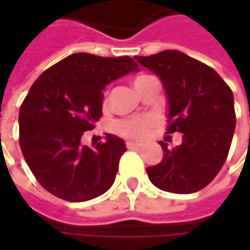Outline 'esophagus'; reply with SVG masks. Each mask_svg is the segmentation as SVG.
<instances>
[{
	"label": "esophagus",
	"instance_id": "esophagus-1",
	"mask_svg": "<svg viewBox=\"0 0 250 250\" xmlns=\"http://www.w3.org/2000/svg\"><path fill=\"white\" fill-rule=\"evenodd\" d=\"M125 145H127L128 149H139V147H142V143H137V142H127Z\"/></svg>",
	"mask_w": 250,
	"mask_h": 250
}]
</instances>
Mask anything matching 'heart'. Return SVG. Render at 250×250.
<instances>
[{
	"instance_id": "b5f03b06",
	"label": "heart",
	"mask_w": 250,
	"mask_h": 250,
	"mask_svg": "<svg viewBox=\"0 0 250 250\" xmlns=\"http://www.w3.org/2000/svg\"><path fill=\"white\" fill-rule=\"evenodd\" d=\"M146 78V75L137 76L134 79V83L139 82L140 79ZM152 125V120L150 119H128V120H122L116 123V131L125 137H131V139H139L143 137L149 127Z\"/></svg>"
}]
</instances>
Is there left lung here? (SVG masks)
Listing matches in <instances>:
<instances>
[{
  "label": "left lung",
  "mask_w": 250,
  "mask_h": 250,
  "mask_svg": "<svg viewBox=\"0 0 250 250\" xmlns=\"http://www.w3.org/2000/svg\"><path fill=\"white\" fill-rule=\"evenodd\" d=\"M162 81L168 100V134L182 133V143L146 169L150 182L174 194H191L219 174L231 145L236 114L233 92L222 76L179 50L134 58Z\"/></svg>",
  "instance_id": "left-lung-1"
}]
</instances>
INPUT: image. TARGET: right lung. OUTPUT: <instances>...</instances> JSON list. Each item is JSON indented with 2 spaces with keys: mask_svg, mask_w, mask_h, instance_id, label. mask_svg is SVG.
I'll return each mask as SVG.
<instances>
[{
  "mask_svg": "<svg viewBox=\"0 0 250 250\" xmlns=\"http://www.w3.org/2000/svg\"><path fill=\"white\" fill-rule=\"evenodd\" d=\"M137 71L128 56L74 53L34 81L20 107V147L46 191L81 203L110 189L125 152V140L105 134V142L89 147L81 137L103 116L104 88Z\"/></svg>",
  "mask_w": 250,
  "mask_h": 250,
  "instance_id": "obj_1",
  "label": "right lung"
}]
</instances>
